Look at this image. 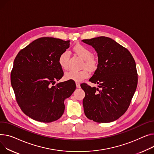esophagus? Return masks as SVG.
Masks as SVG:
<instances>
[{"label": "esophagus", "instance_id": "esophagus-1", "mask_svg": "<svg viewBox=\"0 0 154 154\" xmlns=\"http://www.w3.org/2000/svg\"><path fill=\"white\" fill-rule=\"evenodd\" d=\"M76 87L77 88H80V84L79 83V82H76Z\"/></svg>", "mask_w": 154, "mask_h": 154}]
</instances>
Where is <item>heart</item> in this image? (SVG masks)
I'll use <instances>...</instances> for the list:
<instances>
[{"mask_svg":"<svg viewBox=\"0 0 154 154\" xmlns=\"http://www.w3.org/2000/svg\"><path fill=\"white\" fill-rule=\"evenodd\" d=\"M74 51L75 53L80 57L84 59V66H85L90 70H94L97 67V59L93 56V54L90 49L87 47L78 45L74 46ZM70 58V53L66 50L61 53L58 59V63L64 70L69 69V61ZM89 76V72L87 69H84L80 70H69L65 74V79L66 80H71L75 82H81L87 79Z\"/></svg>","mask_w":154,"mask_h":154,"instance_id":"heart-1","label":"heart"}]
</instances>
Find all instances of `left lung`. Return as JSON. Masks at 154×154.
<instances>
[{"mask_svg":"<svg viewBox=\"0 0 154 154\" xmlns=\"http://www.w3.org/2000/svg\"><path fill=\"white\" fill-rule=\"evenodd\" d=\"M82 42L95 49L98 59L97 69L89 79L98 87L80 85L85 94V115L97 122L114 121L127 111L136 90L135 60L126 48L110 38L100 36Z\"/></svg>","mask_w":154,"mask_h":154,"instance_id":"8db88e82","label":"left lung"}]
</instances>
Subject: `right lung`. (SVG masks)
Here are the masks:
<instances>
[{"label":"right lung","mask_w":154,"mask_h":154,"mask_svg":"<svg viewBox=\"0 0 154 154\" xmlns=\"http://www.w3.org/2000/svg\"><path fill=\"white\" fill-rule=\"evenodd\" d=\"M70 41L51 37L38 38L20 51L10 75L16 100L24 113L39 122H51L64 113V100L72 94L75 84H55L64 75L58 63Z\"/></svg>","instance_id":"1"}]
</instances>
